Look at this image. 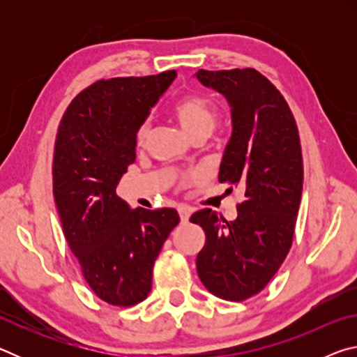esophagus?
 <instances>
[{
    "mask_svg": "<svg viewBox=\"0 0 357 357\" xmlns=\"http://www.w3.org/2000/svg\"><path fill=\"white\" fill-rule=\"evenodd\" d=\"M178 213H179V217H181V222H183V223H187V222H189V217H190V214H192L190 208H187V206H179V208H178Z\"/></svg>",
    "mask_w": 357,
    "mask_h": 357,
    "instance_id": "esophagus-1",
    "label": "esophagus"
}]
</instances>
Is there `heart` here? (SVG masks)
I'll return each mask as SVG.
<instances>
[{"instance_id": "obj_1", "label": "heart", "mask_w": 357, "mask_h": 357, "mask_svg": "<svg viewBox=\"0 0 357 357\" xmlns=\"http://www.w3.org/2000/svg\"><path fill=\"white\" fill-rule=\"evenodd\" d=\"M173 116L176 118L181 129L189 137L198 134V132H211L215 124L214 107L211 105L209 100L200 98V96H187L181 99L173 107ZM146 135L148 126L144 124L138 130V143H143Z\"/></svg>"}]
</instances>
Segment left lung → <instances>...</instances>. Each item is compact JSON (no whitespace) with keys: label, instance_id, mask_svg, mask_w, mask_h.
<instances>
[{"label":"left lung","instance_id":"left-lung-1","mask_svg":"<svg viewBox=\"0 0 357 357\" xmlns=\"http://www.w3.org/2000/svg\"><path fill=\"white\" fill-rule=\"evenodd\" d=\"M195 77L228 102L231 137L219 181L244 190L231 222L211 209L190 217L206 233L197 273L217 298L244 301L268 285L291 247L304 181L299 132L287 100L258 70L200 69Z\"/></svg>","mask_w":357,"mask_h":357}]
</instances>
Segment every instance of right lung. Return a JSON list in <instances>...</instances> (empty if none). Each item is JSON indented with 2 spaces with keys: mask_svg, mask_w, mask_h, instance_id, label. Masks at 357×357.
<instances>
[{
  "mask_svg": "<svg viewBox=\"0 0 357 357\" xmlns=\"http://www.w3.org/2000/svg\"><path fill=\"white\" fill-rule=\"evenodd\" d=\"M176 70L96 82L70 102L53 155V197L84 280L112 305H135L151 291L153 266L179 223L178 211L132 209L116 195L135 162L137 134Z\"/></svg>",
  "mask_w": 357,
  "mask_h": 357,
  "instance_id": "right-lung-1",
  "label": "right lung"
}]
</instances>
